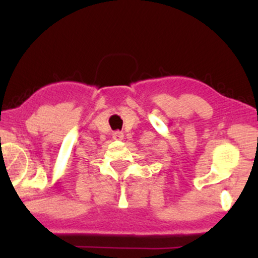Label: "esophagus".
<instances>
[{
  "mask_svg": "<svg viewBox=\"0 0 258 258\" xmlns=\"http://www.w3.org/2000/svg\"><path fill=\"white\" fill-rule=\"evenodd\" d=\"M112 138L114 139H119V141H121V139L123 138V133L120 132V131H116L114 133V136H112Z\"/></svg>",
  "mask_w": 258,
  "mask_h": 258,
  "instance_id": "esophagus-1",
  "label": "esophagus"
}]
</instances>
